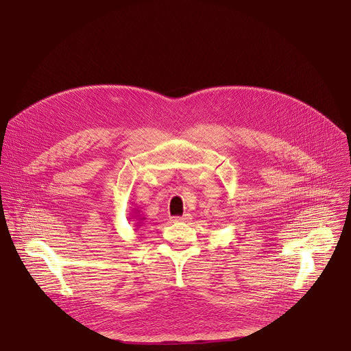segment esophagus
Here are the masks:
<instances>
[{"instance_id":"esophagus-1","label":"esophagus","mask_w":351,"mask_h":351,"mask_svg":"<svg viewBox=\"0 0 351 351\" xmlns=\"http://www.w3.org/2000/svg\"><path fill=\"white\" fill-rule=\"evenodd\" d=\"M189 219H190V215H189V214H184L183 217H175V218H173L175 222H187Z\"/></svg>"}]
</instances>
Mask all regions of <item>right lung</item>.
I'll use <instances>...</instances> for the list:
<instances>
[{"mask_svg":"<svg viewBox=\"0 0 351 351\" xmlns=\"http://www.w3.org/2000/svg\"><path fill=\"white\" fill-rule=\"evenodd\" d=\"M130 219H134V221H136V222H134V223H136L134 226H136V228H140L141 223H143V221H144L145 218L140 215V211H138L137 208H133V215H132Z\"/></svg>","mask_w":351,"mask_h":351,"instance_id":"obj_1","label":"right lung"}]
</instances>
